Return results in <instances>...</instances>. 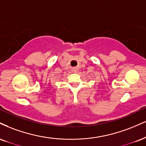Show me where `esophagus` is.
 <instances>
[{
    "label": "esophagus",
    "instance_id": "esophagus-1",
    "mask_svg": "<svg viewBox=\"0 0 146 146\" xmlns=\"http://www.w3.org/2000/svg\"><path fill=\"white\" fill-rule=\"evenodd\" d=\"M72 71H73V73H77V72H78V68L76 67L72 68Z\"/></svg>",
    "mask_w": 146,
    "mask_h": 146
}]
</instances>
